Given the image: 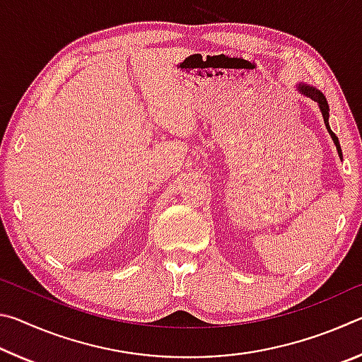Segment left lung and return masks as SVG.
<instances>
[{
    "mask_svg": "<svg viewBox=\"0 0 362 362\" xmlns=\"http://www.w3.org/2000/svg\"><path fill=\"white\" fill-rule=\"evenodd\" d=\"M297 89H298V93H302L303 95L310 97L311 100L317 102V105H320V110H321V113H322V118H324V124H326L327 131L330 134V137H332L334 144L337 146V151H339V156L341 158V148H340L339 139H337V136L332 132V129H330V126H329V105H327L326 97H324V94L321 93L320 89H316V88H313V86H308V84H298Z\"/></svg>",
    "mask_w": 362,
    "mask_h": 362,
    "instance_id": "obj_1",
    "label": "left lung"
}]
</instances>
